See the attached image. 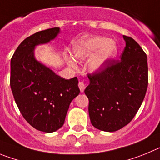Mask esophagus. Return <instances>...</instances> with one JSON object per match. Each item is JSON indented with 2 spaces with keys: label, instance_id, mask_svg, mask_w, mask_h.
Segmentation results:
<instances>
[{
  "label": "esophagus",
  "instance_id": "34e87169",
  "mask_svg": "<svg viewBox=\"0 0 160 160\" xmlns=\"http://www.w3.org/2000/svg\"><path fill=\"white\" fill-rule=\"evenodd\" d=\"M79 88H80V92H83V91H84V89H85V83H83V81H80L79 82Z\"/></svg>",
  "mask_w": 160,
  "mask_h": 160
}]
</instances>
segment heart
<instances>
[{"label":"heart","mask_w":160,"mask_h":160,"mask_svg":"<svg viewBox=\"0 0 160 160\" xmlns=\"http://www.w3.org/2000/svg\"><path fill=\"white\" fill-rule=\"evenodd\" d=\"M117 50L114 41L102 37H92L79 41L73 48V56L77 60L83 61L92 55L88 63V68L92 72H97L116 55ZM66 61L70 67L77 66L71 57H67Z\"/></svg>","instance_id":"heart-1"}]
</instances>
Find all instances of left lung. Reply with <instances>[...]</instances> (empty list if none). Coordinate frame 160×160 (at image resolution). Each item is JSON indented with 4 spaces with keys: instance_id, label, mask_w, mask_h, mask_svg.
<instances>
[{
    "instance_id": "obj_1",
    "label": "left lung",
    "mask_w": 160,
    "mask_h": 160,
    "mask_svg": "<svg viewBox=\"0 0 160 160\" xmlns=\"http://www.w3.org/2000/svg\"><path fill=\"white\" fill-rule=\"evenodd\" d=\"M119 60H109L101 71L88 75L84 90L89 100L91 123L96 128L112 132L132 121L140 108L148 88V57L132 37Z\"/></svg>"
}]
</instances>
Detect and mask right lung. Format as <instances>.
<instances>
[{
    "label": "right lung",
    "instance_id": "right-lung-1",
    "mask_svg": "<svg viewBox=\"0 0 160 160\" xmlns=\"http://www.w3.org/2000/svg\"><path fill=\"white\" fill-rule=\"evenodd\" d=\"M60 32L57 27L37 32L21 43L11 59L10 86L17 107L31 126L47 133L63 126L70 103L80 93L77 77L65 80L36 59V47Z\"/></svg>",
    "mask_w": 160,
    "mask_h": 160
}]
</instances>
